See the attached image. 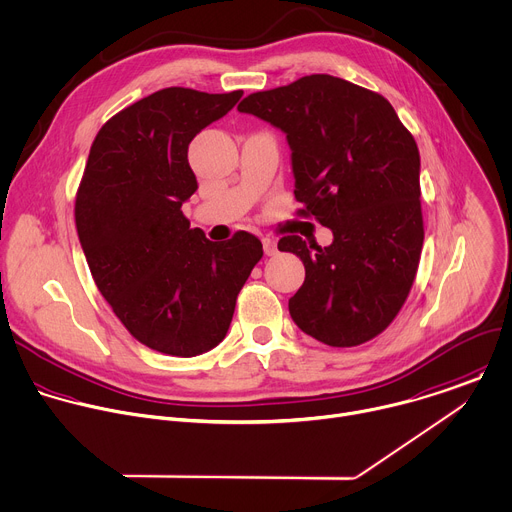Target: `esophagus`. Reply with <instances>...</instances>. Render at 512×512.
<instances>
[{
  "label": "esophagus",
  "instance_id": "34e87169",
  "mask_svg": "<svg viewBox=\"0 0 512 512\" xmlns=\"http://www.w3.org/2000/svg\"><path fill=\"white\" fill-rule=\"evenodd\" d=\"M262 244H264V254H266V256H276V254H278V244H276V240H272V238H262Z\"/></svg>",
  "mask_w": 512,
  "mask_h": 512
}]
</instances>
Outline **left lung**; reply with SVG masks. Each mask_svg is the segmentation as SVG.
<instances>
[{
  "instance_id": "obj_1",
  "label": "left lung",
  "mask_w": 512,
  "mask_h": 512,
  "mask_svg": "<svg viewBox=\"0 0 512 512\" xmlns=\"http://www.w3.org/2000/svg\"><path fill=\"white\" fill-rule=\"evenodd\" d=\"M238 110L286 134L300 212L334 236L324 248L280 238L306 270L292 320L336 348L374 338L402 308L424 240L412 134L380 94L328 74L250 94Z\"/></svg>"
}]
</instances>
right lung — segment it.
Wrapping results in <instances>:
<instances>
[{
    "label": "right lung",
    "mask_w": 512,
    "mask_h": 512,
    "mask_svg": "<svg viewBox=\"0 0 512 512\" xmlns=\"http://www.w3.org/2000/svg\"><path fill=\"white\" fill-rule=\"evenodd\" d=\"M166 88L98 132L76 196V228L98 290L152 350L198 356L218 346L262 242H210L182 204L198 190L188 146L242 98Z\"/></svg>",
    "instance_id": "right-lung-1"
}]
</instances>
